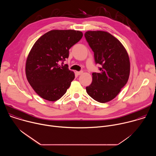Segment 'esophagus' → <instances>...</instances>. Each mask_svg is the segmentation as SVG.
Listing matches in <instances>:
<instances>
[{
    "label": "esophagus",
    "instance_id": "1",
    "mask_svg": "<svg viewBox=\"0 0 156 156\" xmlns=\"http://www.w3.org/2000/svg\"><path fill=\"white\" fill-rule=\"evenodd\" d=\"M83 73V71H80V72H76V74L77 75H80Z\"/></svg>",
    "mask_w": 156,
    "mask_h": 156
}]
</instances>
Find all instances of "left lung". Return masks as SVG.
Listing matches in <instances>:
<instances>
[{
	"label": "left lung",
	"mask_w": 156,
	"mask_h": 156,
	"mask_svg": "<svg viewBox=\"0 0 156 156\" xmlns=\"http://www.w3.org/2000/svg\"><path fill=\"white\" fill-rule=\"evenodd\" d=\"M84 37L94 52L99 73H93L91 84L86 87L88 95L95 101L105 103L114 99L126 84L130 63L122 44L112 34L102 31H88Z\"/></svg>",
	"instance_id": "obj_1"
}]
</instances>
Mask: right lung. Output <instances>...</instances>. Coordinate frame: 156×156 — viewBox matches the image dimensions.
<instances>
[{"label": "right lung", "instance_id": "1", "mask_svg": "<svg viewBox=\"0 0 156 156\" xmlns=\"http://www.w3.org/2000/svg\"><path fill=\"white\" fill-rule=\"evenodd\" d=\"M83 37L75 30H52L40 37L30 51L26 62L27 78L42 98L55 101L66 92L75 74L63 63L69 49Z\"/></svg>", "mask_w": 156, "mask_h": 156}]
</instances>
